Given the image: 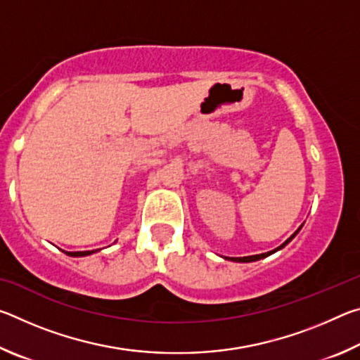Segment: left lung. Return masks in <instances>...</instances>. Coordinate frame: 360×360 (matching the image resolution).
Segmentation results:
<instances>
[{"instance_id": "8db88e82", "label": "left lung", "mask_w": 360, "mask_h": 360, "mask_svg": "<svg viewBox=\"0 0 360 360\" xmlns=\"http://www.w3.org/2000/svg\"><path fill=\"white\" fill-rule=\"evenodd\" d=\"M302 227L303 225H300V227H298L297 230H295V233H292L288 240H285L281 246H278L276 249H273V251H268V252H264V254H255V255H248V257H225L227 260H231V262H241V264H246V262H255V260H260V259H265V257H268V255H271V254H275L276 251H279V249H283L285 245H289V243L295 238V235L298 233V231L302 230Z\"/></svg>"}]
</instances>
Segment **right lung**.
I'll return each instance as SVG.
<instances>
[{"label": "right lung", "instance_id": "obj_1", "mask_svg": "<svg viewBox=\"0 0 360 360\" xmlns=\"http://www.w3.org/2000/svg\"><path fill=\"white\" fill-rule=\"evenodd\" d=\"M100 249H95V251H79V252H68V251H63L66 255H70V257H85V255H90V254H95L98 252Z\"/></svg>", "mask_w": 360, "mask_h": 360}]
</instances>
